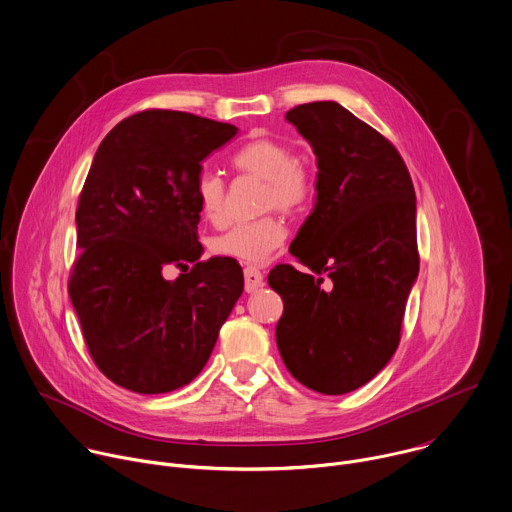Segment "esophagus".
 <instances>
[{
    "label": "esophagus",
    "mask_w": 512,
    "mask_h": 512,
    "mask_svg": "<svg viewBox=\"0 0 512 512\" xmlns=\"http://www.w3.org/2000/svg\"><path fill=\"white\" fill-rule=\"evenodd\" d=\"M264 284V274L258 270V268H244V286H246V292H256L260 286Z\"/></svg>",
    "instance_id": "esophagus-1"
}]
</instances>
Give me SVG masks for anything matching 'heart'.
Segmentation results:
<instances>
[{"label": "heart", "instance_id": "heart-1", "mask_svg": "<svg viewBox=\"0 0 512 512\" xmlns=\"http://www.w3.org/2000/svg\"><path fill=\"white\" fill-rule=\"evenodd\" d=\"M230 164L236 172L264 180L260 208H278L286 214L300 212L314 196V178L308 166L294 158L288 144L274 138H256L240 146ZM200 214L212 226L226 222V184L206 170L196 182ZM286 226L274 214L250 222H238L210 244L212 252L244 264H264L286 240Z\"/></svg>", "mask_w": 512, "mask_h": 512}]
</instances>
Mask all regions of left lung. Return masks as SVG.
<instances>
[{"mask_svg":"<svg viewBox=\"0 0 512 512\" xmlns=\"http://www.w3.org/2000/svg\"><path fill=\"white\" fill-rule=\"evenodd\" d=\"M286 120L316 156V202L268 284L284 300L276 344L290 374L346 394L392 358L418 276L416 196L396 148L336 102L302 104ZM329 282L324 285L321 276Z\"/></svg>","mask_w":512,"mask_h":512,"instance_id":"8db88e82","label":"left lung"}]
</instances>
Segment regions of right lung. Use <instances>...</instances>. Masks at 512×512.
I'll list each match as a JSON object with an SVG mask.
<instances>
[{
	"instance_id": "obj_1",
	"label": "right lung",
	"mask_w": 512,
	"mask_h": 512,
	"mask_svg": "<svg viewBox=\"0 0 512 512\" xmlns=\"http://www.w3.org/2000/svg\"><path fill=\"white\" fill-rule=\"evenodd\" d=\"M236 134L232 124L146 110L122 120L94 156L68 290L96 366L122 388L162 394L192 382L244 290L232 258L198 262L196 182ZM168 263L195 266L166 281Z\"/></svg>"
}]
</instances>
